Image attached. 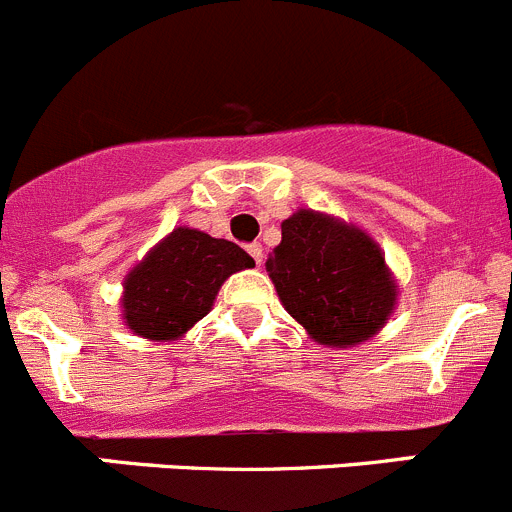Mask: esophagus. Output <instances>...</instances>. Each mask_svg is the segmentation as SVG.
<instances>
[{
  "instance_id": "esophagus-1",
  "label": "esophagus",
  "mask_w": 512,
  "mask_h": 512,
  "mask_svg": "<svg viewBox=\"0 0 512 512\" xmlns=\"http://www.w3.org/2000/svg\"><path fill=\"white\" fill-rule=\"evenodd\" d=\"M247 252H250L252 260H255L257 265H262V245H260V242H252V245L247 247Z\"/></svg>"
}]
</instances>
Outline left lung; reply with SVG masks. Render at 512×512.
<instances>
[{"mask_svg": "<svg viewBox=\"0 0 512 512\" xmlns=\"http://www.w3.org/2000/svg\"><path fill=\"white\" fill-rule=\"evenodd\" d=\"M265 270L280 303L315 343L351 348L374 338L391 318L399 285L379 242L356 224L298 209Z\"/></svg>", "mask_w": 512, "mask_h": 512, "instance_id": "8db88e82", "label": "left lung"}]
</instances>
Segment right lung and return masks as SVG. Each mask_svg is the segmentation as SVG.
Returning <instances> with one entry per match:
<instances>
[{
  "mask_svg": "<svg viewBox=\"0 0 512 512\" xmlns=\"http://www.w3.org/2000/svg\"><path fill=\"white\" fill-rule=\"evenodd\" d=\"M247 267L255 260L240 245L191 227L171 229L128 270L123 323L146 341H179L212 310L224 280Z\"/></svg>",
  "mask_w": 512,
  "mask_h": 512,
  "instance_id": "right-lung-1",
  "label": "right lung"
}]
</instances>
